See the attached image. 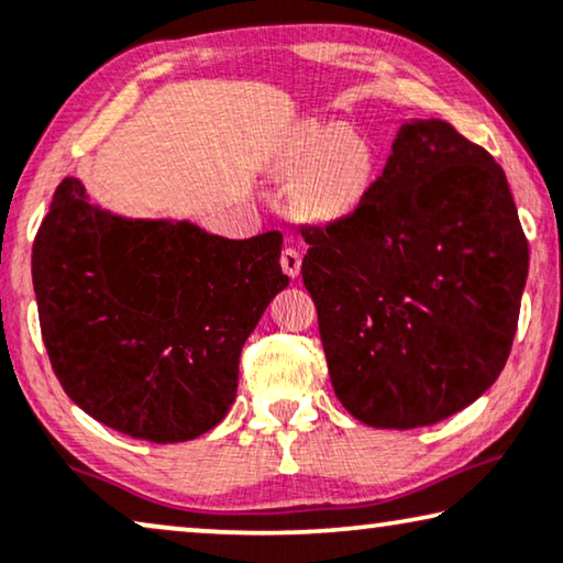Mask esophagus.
I'll use <instances>...</instances> for the list:
<instances>
[{
  "label": "esophagus",
  "mask_w": 563,
  "mask_h": 563,
  "mask_svg": "<svg viewBox=\"0 0 563 563\" xmlns=\"http://www.w3.org/2000/svg\"><path fill=\"white\" fill-rule=\"evenodd\" d=\"M279 264H282V268H284V274L295 279V276H299V268H301V254H299V251H297L295 246H287V249L282 251Z\"/></svg>",
  "instance_id": "1"
}]
</instances>
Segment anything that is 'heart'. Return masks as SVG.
I'll use <instances>...</instances> for the list:
<instances>
[{"label":"heart","mask_w":563,"mask_h":563,"mask_svg":"<svg viewBox=\"0 0 563 563\" xmlns=\"http://www.w3.org/2000/svg\"><path fill=\"white\" fill-rule=\"evenodd\" d=\"M276 167L284 177H297L295 202L301 213L335 221L365 200L376 177V154L361 134L307 124L282 146Z\"/></svg>","instance_id":"heart-1"}]
</instances>
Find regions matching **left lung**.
<instances>
[{"instance_id": "left-lung-1", "label": "left lung", "mask_w": 563, "mask_h": 563, "mask_svg": "<svg viewBox=\"0 0 563 563\" xmlns=\"http://www.w3.org/2000/svg\"><path fill=\"white\" fill-rule=\"evenodd\" d=\"M340 404L376 429L429 427L508 361L528 241L503 167L442 119H411L353 213L299 225Z\"/></svg>"}]
</instances>
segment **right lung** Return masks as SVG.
<instances>
[{
	"instance_id": "right-lung-1",
	"label": "right lung",
	"mask_w": 563,
	"mask_h": 563,
	"mask_svg": "<svg viewBox=\"0 0 563 563\" xmlns=\"http://www.w3.org/2000/svg\"><path fill=\"white\" fill-rule=\"evenodd\" d=\"M282 233L231 241L180 221H126L65 177L32 246L40 332L88 417L154 444L231 409L239 357L279 291Z\"/></svg>"
}]
</instances>
